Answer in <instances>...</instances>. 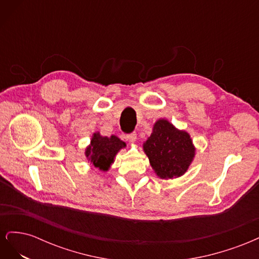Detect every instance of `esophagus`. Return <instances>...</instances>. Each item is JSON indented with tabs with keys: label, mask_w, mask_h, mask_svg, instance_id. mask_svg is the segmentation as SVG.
Here are the masks:
<instances>
[{
	"label": "esophagus",
	"mask_w": 259,
	"mask_h": 259,
	"mask_svg": "<svg viewBox=\"0 0 259 259\" xmlns=\"http://www.w3.org/2000/svg\"><path fill=\"white\" fill-rule=\"evenodd\" d=\"M126 139L131 143H134V142H136V139H137V134L135 132L130 133V134L126 135Z\"/></svg>",
	"instance_id": "esophagus-1"
}]
</instances>
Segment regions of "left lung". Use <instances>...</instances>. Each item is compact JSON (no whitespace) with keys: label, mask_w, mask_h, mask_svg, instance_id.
I'll return each mask as SVG.
<instances>
[{"label":"left lung","mask_w":259,"mask_h":259,"mask_svg":"<svg viewBox=\"0 0 259 259\" xmlns=\"http://www.w3.org/2000/svg\"><path fill=\"white\" fill-rule=\"evenodd\" d=\"M144 150L156 175L163 179L185 174L194 156L189 134L176 130L166 120L154 124L151 136L144 144Z\"/></svg>","instance_id":"8db88e82"}]
</instances>
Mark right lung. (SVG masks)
Returning <instances> with one entry per match:
<instances>
[{"label": "right lung", "mask_w": 259, "mask_h": 259, "mask_svg": "<svg viewBox=\"0 0 259 259\" xmlns=\"http://www.w3.org/2000/svg\"><path fill=\"white\" fill-rule=\"evenodd\" d=\"M123 147H125V143L116 136L103 137L99 134H94L91 146L86 149L85 154L94 166L107 170L113 162L116 152Z\"/></svg>", "instance_id": "1"}]
</instances>
